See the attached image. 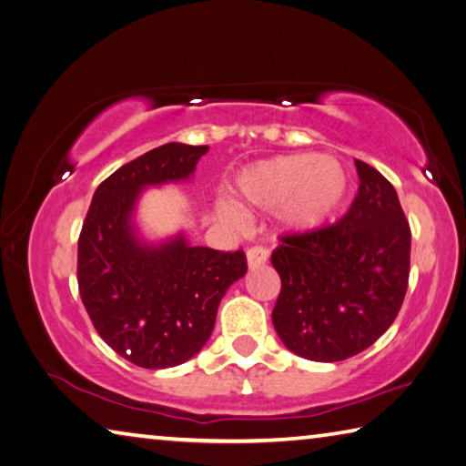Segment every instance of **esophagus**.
<instances>
[{
	"instance_id": "esophagus-1",
	"label": "esophagus",
	"mask_w": 466,
	"mask_h": 466,
	"mask_svg": "<svg viewBox=\"0 0 466 466\" xmlns=\"http://www.w3.org/2000/svg\"><path fill=\"white\" fill-rule=\"evenodd\" d=\"M268 262V249L266 248H249L248 249V266L249 270H254V268H259L264 266Z\"/></svg>"
}]
</instances>
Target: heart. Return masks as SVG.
Here are the masks:
<instances>
[{"label": "heart", "mask_w": 466, "mask_h": 466, "mask_svg": "<svg viewBox=\"0 0 466 466\" xmlns=\"http://www.w3.org/2000/svg\"><path fill=\"white\" fill-rule=\"evenodd\" d=\"M235 200L251 208H274L290 233H311L328 225L350 192V174L336 157L313 153L276 155L258 161L235 177ZM218 220L241 227L243 215L231 202L215 204Z\"/></svg>", "instance_id": "1"}]
</instances>
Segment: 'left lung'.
Returning <instances> with one entry per match:
<instances>
[{
    "label": "left lung",
    "instance_id": "8db88e82",
    "mask_svg": "<svg viewBox=\"0 0 466 466\" xmlns=\"http://www.w3.org/2000/svg\"><path fill=\"white\" fill-rule=\"evenodd\" d=\"M358 194L346 217L287 235L272 251L282 280L274 329L290 352L339 362L370 348L403 305L411 231L393 184L356 159Z\"/></svg>",
    "mask_w": 466,
    "mask_h": 466
}]
</instances>
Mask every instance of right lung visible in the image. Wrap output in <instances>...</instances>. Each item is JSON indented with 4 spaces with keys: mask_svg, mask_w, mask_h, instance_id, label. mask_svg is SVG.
Instances as JSON below:
<instances>
[{
    "mask_svg": "<svg viewBox=\"0 0 466 466\" xmlns=\"http://www.w3.org/2000/svg\"><path fill=\"white\" fill-rule=\"evenodd\" d=\"M208 147L167 143L97 186L77 243V284L96 331L141 369L190 360L215 328L220 299L248 272L243 251L190 246L184 233L149 243L135 225L145 187L186 182Z\"/></svg>",
    "mask_w": 466,
    "mask_h": 466,
    "instance_id": "obj_1",
    "label": "right lung"
}]
</instances>
